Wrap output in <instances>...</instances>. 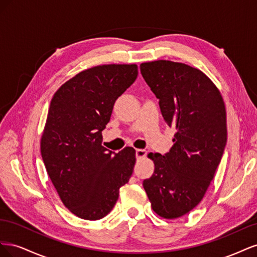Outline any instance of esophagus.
Listing matches in <instances>:
<instances>
[{"instance_id":"1","label":"esophagus","mask_w":257,"mask_h":257,"mask_svg":"<svg viewBox=\"0 0 257 257\" xmlns=\"http://www.w3.org/2000/svg\"><path fill=\"white\" fill-rule=\"evenodd\" d=\"M147 155V151L143 150V149H137L136 150V158L141 159V158H145Z\"/></svg>"}]
</instances>
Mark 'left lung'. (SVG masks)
<instances>
[{
	"label": "left lung",
	"mask_w": 257,
	"mask_h": 257,
	"mask_svg": "<svg viewBox=\"0 0 257 257\" xmlns=\"http://www.w3.org/2000/svg\"><path fill=\"white\" fill-rule=\"evenodd\" d=\"M141 72L169 127L176 128L168 153H149L154 173L144 180L153 211L177 219L205 196L227 141L226 109L215 84L199 69L159 60L141 64Z\"/></svg>",
	"instance_id": "1"
}]
</instances>
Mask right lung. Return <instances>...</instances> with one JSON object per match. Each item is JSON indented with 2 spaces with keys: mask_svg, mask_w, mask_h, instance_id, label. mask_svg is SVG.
<instances>
[{
  "mask_svg": "<svg viewBox=\"0 0 257 257\" xmlns=\"http://www.w3.org/2000/svg\"><path fill=\"white\" fill-rule=\"evenodd\" d=\"M138 75L136 64L85 69L54 93L41 139L44 164L64 206L84 220L109 213L136 162L134 148L102 146L114 102Z\"/></svg>",
  "mask_w": 257,
  "mask_h": 257,
  "instance_id": "add662e5",
  "label": "right lung"
}]
</instances>
